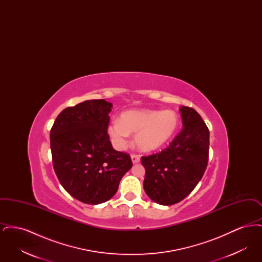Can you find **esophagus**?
Masks as SVG:
<instances>
[{
	"label": "esophagus",
	"mask_w": 262,
	"mask_h": 262,
	"mask_svg": "<svg viewBox=\"0 0 262 262\" xmlns=\"http://www.w3.org/2000/svg\"><path fill=\"white\" fill-rule=\"evenodd\" d=\"M130 158H132V161H133L134 164H137V163L140 161V157H139L138 155H136V154H133V155L130 156Z\"/></svg>",
	"instance_id": "esophagus-1"
}]
</instances>
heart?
<instances>
[{
    "label": "heart",
    "mask_w": 262,
    "mask_h": 262,
    "mask_svg": "<svg viewBox=\"0 0 262 262\" xmlns=\"http://www.w3.org/2000/svg\"><path fill=\"white\" fill-rule=\"evenodd\" d=\"M179 117L172 110H128L108 126V134L117 149H124L129 134H135V143L141 151H153L165 145L174 137Z\"/></svg>",
    "instance_id": "1"
}]
</instances>
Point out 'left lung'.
<instances>
[{"label": "left lung", "mask_w": 262, "mask_h": 262, "mask_svg": "<svg viewBox=\"0 0 262 262\" xmlns=\"http://www.w3.org/2000/svg\"><path fill=\"white\" fill-rule=\"evenodd\" d=\"M183 129L159 153L142 156L143 187L150 200L161 205L180 202L204 174L209 152V129L194 109L180 108Z\"/></svg>", "instance_id": "1"}]
</instances>
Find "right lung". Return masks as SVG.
I'll use <instances>...</instances> for the list:
<instances>
[{
    "instance_id": "right-lung-1",
    "label": "right lung",
    "mask_w": 262,
    "mask_h": 262,
    "mask_svg": "<svg viewBox=\"0 0 262 262\" xmlns=\"http://www.w3.org/2000/svg\"><path fill=\"white\" fill-rule=\"evenodd\" d=\"M112 103L88 100L68 107L51 128L55 173L75 200L99 204L110 200L133 167L130 156L114 149L108 135Z\"/></svg>"
}]
</instances>
